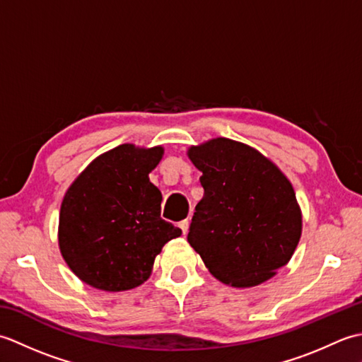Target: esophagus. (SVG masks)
Wrapping results in <instances>:
<instances>
[{"mask_svg":"<svg viewBox=\"0 0 362 362\" xmlns=\"http://www.w3.org/2000/svg\"><path fill=\"white\" fill-rule=\"evenodd\" d=\"M188 226H189L188 219H185V221H180V222H179V227L182 228V233H183V235H187V232H188Z\"/></svg>","mask_w":362,"mask_h":362,"instance_id":"34e87169","label":"esophagus"}]
</instances>
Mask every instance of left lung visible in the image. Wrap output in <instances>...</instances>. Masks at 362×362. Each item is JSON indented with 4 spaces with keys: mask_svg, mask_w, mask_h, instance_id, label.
<instances>
[{
    "mask_svg": "<svg viewBox=\"0 0 362 362\" xmlns=\"http://www.w3.org/2000/svg\"><path fill=\"white\" fill-rule=\"evenodd\" d=\"M188 157L204 187L189 226L191 247L226 284L250 288L271 279L302 235V211L286 175L257 149L228 138L191 146Z\"/></svg>",
    "mask_w": 362,
    "mask_h": 362,
    "instance_id": "left-lung-1",
    "label": "left lung"
}]
</instances>
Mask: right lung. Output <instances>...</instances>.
<instances>
[{"label": "right lung", "instance_id": "obj_1", "mask_svg": "<svg viewBox=\"0 0 362 362\" xmlns=\"http://www.w3.org/2000/svg\"><path fill=\"white\" fill-rule=\"evenodd\" d=\"M163 148L121 144L95 158L68 188L59 247L76 276L101 291L140 286L153 259L182 230L160 218L161 193L149 173Z\"/></svg>", "mask_w": 362, "mask_h": 362}]
</instances>
